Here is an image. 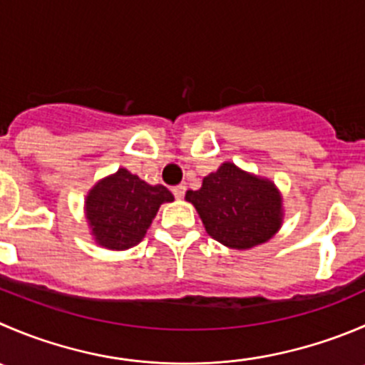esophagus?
I'll use <instances>...</instances> for the list:
<instances>
[{"label": "esophagus", "mask_w": 365, "mask_h": 365, "mask_svg": "<svg viewBox=\"0 0 365 365\" xmlns=\"http://www.w3.org/2000/svg\"><path fill=\"white\" fill-rule=\"evenodd\" d=\"M185 185H176L175 189H173V194H175L176 200H182L183 196H185Z\"/></svg>", "instance_id": "34e87169"}]
</instances>
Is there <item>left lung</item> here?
Returning <instances> with one entry per match:
<instances>
[{"instance_id":"8db88e82","label":"left lung","mask_w":365,"mask_h":365,"mask_svg":"<svg viewBox=\"0 0 365 365\" xmlns=\"http://www.w3.org/2000/svg\"><path fill=\"white\" fill-rule=\"evenodd\" d=\"M212 239L235 250H247L271 239L282 225V200L269 180L222 164L205 176L200 190H187Z\"/></svg>"}]
</instances>
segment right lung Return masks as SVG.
Segmentation results:
<instances>
[{"instance_id":"right-lung-1","label":"right lung","mask_w":365,"mask_h":365,"mask_svg":"<svg viewBox=\"0 0 365 365\" xmlns=\"http://www.w3.org/2000/svg\"><path fill=\"white\" fill-rule=\"evenodd\" d=\"M173 200L168 187L150 185L121 168L94 185L85 208L98 244L128 250L143 240L160 205Z\"/></svg>"}]
</instances>
